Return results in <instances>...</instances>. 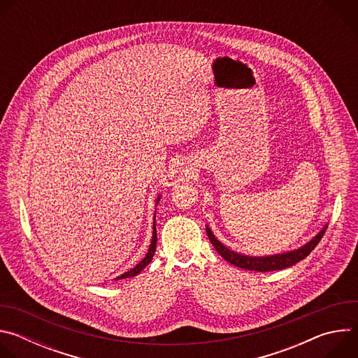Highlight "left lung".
<instances>
[{
  "label": "left lung",
  "instance_id": "8db88e82",
  "mask_svg": "<svg viewBox=\"0 0 358 358\" xmlns=\"http://www.w3.org/2000/svg\"><path fill=\"white\" fill-rule=\"evenodd\" d=\"M326 229H327V227H324L310 242L303 245L301 248L287 252V253H282V255H272V257H246V255L236 253V252L231 250L229 248H227L225 245H222L214 236V234L211 232V229L208 227H207V235H208L211 243L214 245L215 250L229 264H232L238 268H242V269H248V271L272 272V271H280V269L289 268V266L300 262L301 259H304L317 246V243L323 238Z\"/></svg>",
  "mask_w": 358,
  "mask_h": 358
}]
</instances>
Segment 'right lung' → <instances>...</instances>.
Here are the masks:
<instances>
[{
  "label": "right lung",
  "mask_w": 358,
  "mask_h": 358,
  "mask_svg": "<svg viewBox=\"0 0 358 358\" xmlns=\"http://www.w3.org/2000/svg\"><path fill=\"white\" fill-rule=\"evenodd\" d=\"M160 201V198H157V202ZM156 246H157V231H156V221H155V228H152V239H151V245H150V248H148V252H147V255L144 257V259L141 261V262H138L133 269H130L129 272H126V273H123V275H120V276H117L116 278V280H119V279H126V278H131V276H136V275H138L150 262H151V259H152V257H155V252H156Z\"/></svg>",
  "instance_id": "obj_1"
}]
</instances>
